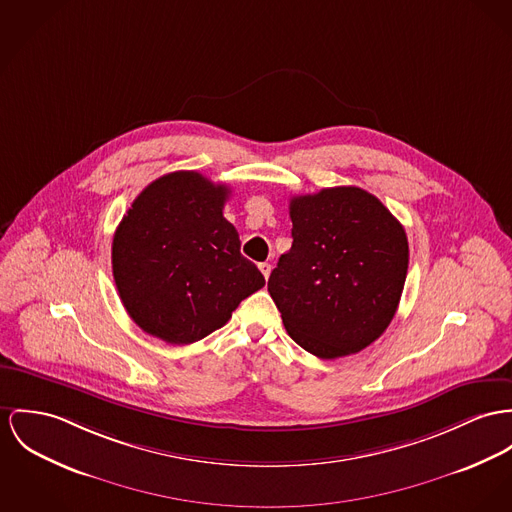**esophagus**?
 I'll list each match as a JSON object with an SVG mask.
<instances>
[{
	"mask_svg": "<svg viewBox=\"0 0 512 512\" xmlns=\"http://www.w3.org/2000/svg\"><path fill=\"white\" fill-rule=\"evenodd\" d=\"M259 271L263 273L265 278H269V275H271V263H259Z\"/></svg>",
	"mask_w": 512,
	"mask_h": 512,
	"instance_id": "esophagus-1",
	"label": "esophagus"
}]
</instances>
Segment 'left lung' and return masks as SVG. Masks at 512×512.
Segmentation results:
<instances>
[{"label":"left lung","instance_id":"8db88e82","mask_svg":"<svg viewBox=\"0 0 512 512\" xmlns=\"http://www.w3.org/2000/svg\"><path fill=\"white\" fill-rule=\"evenodd\" d=\"M292 247L269 292L288 335L323 360L358 353L392 323L409 245L394 214L358 187L290 198Z\"/></svg>","mask_w":512,"mask_h":512}]
</instances>
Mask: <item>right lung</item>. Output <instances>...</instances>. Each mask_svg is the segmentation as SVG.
Masks as SVG:
<instances>
[{
    "label": "right lung",
    "mask_w": 512,
    "mask_h": 512,
    "mask_svg": "<svg viewBox=\"0 0 512 512\" xmlns=\"http://www.w3.org/2000/svg\"><path fill=\"white\" fill-rule=\"evenodd\" d=\"M228 197L226 185L175 171L150 183L118 224V296L140 329L169 345L204 339L265 286L222 214Z\"/></svg>",
    "instance_id": "1"
}]
</instances>
